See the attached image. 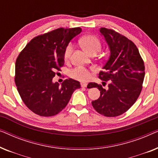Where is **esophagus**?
Here are the masks:
<instances>
[{"instance_id":"34e87169","label":"esophagus","mask_w":158,"mask_h":158,"mask_svg":"<svg viewBox=\"0 0 158 158\" xmlns=\"http://www.w3.org/2000/svg\"><path fill=\"white\" fill-rule=\"evenodd\" d=\"M87 85H88V84L85 83H81V87L82 88H86V87H87Z\"/></svg>"}]
</instances>
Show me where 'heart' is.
Masks as SVG:
<instances>
[{"mask_svg":"<svg viewBox=\"0 0 158 158\" xmlns=\"http://www.w3.org/2000/svg\"><path fill=\"white\" fill-rule=\"evenodd\" d=\"M80 44L86 52L89 55L97 53L101 50V43L96 36L88 35L84 36L80 40ZM73 45L72 43H69L65 47L64 52V57L65 60H68L72 54ZM90 71L83 67L78 66L73 69L70 72V76L73 78L80 81H87L90 77Z\"/></svg>","mask_w":158,"mask_h":158,"instance_id":"1","label":"heart"}]
</instances>
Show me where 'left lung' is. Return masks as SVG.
Segmentation results:
<instances>
[{
    "label": "left lung",
    "mask_w": 158,
    "mask_h": 158,
    "mask_svg": "<svg viewBox=\"0 0 158 158\" xmlns=\"http://www.w3.org/2000/svg\"><path fill=\"white\" fill-rule=\"evenodd\" d=\"M100 32L109 47L110 56L99 73V78L109 82V88L96 83L90 88H98L100 97L92 106L100 114L114 117L126 112L141 93L144 77V64L136 45L126 36L106 28ZM105 83V82H104Z\"/></svg>",
    "instance_id": "1"
}]
</instances>
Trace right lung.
Listing matches in <instances>:
<instances>
[{
	"label": "right lung",
	"mask_w": 158,
	"mask_h": 158,
	"mask_svg": "<svg viewBox=\"0 0 158 158\" xmlns=\"http://www.w3.org/2000/svg\"><path fill=\"white\" fill-rule=\"evenodd\" d=\"M81 28H59L36 36L17 57L15 83L25 105L37 115L52 116L68 104L73 93L81 88L79 81L66 79L61 86L52 78L64 65V52Z\"/></svg>",
	"instance_id": "obj_1"
}]
</instances>
